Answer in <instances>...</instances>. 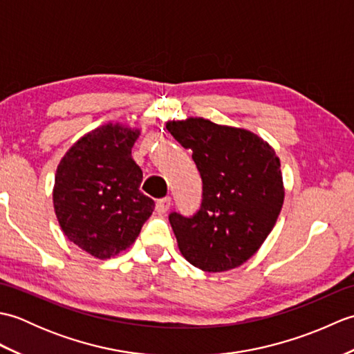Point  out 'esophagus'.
Here are the masks:
<instances>
[{
	"mask_svg": "<svg viewBox=\"0 0 354 354\" xmlns=\"http://www.w3.org/2000/svg\"><path fill=\"white\" fill-rule=\"evenodd\" d=\"M171 205V199L167 196V198H162V199H158L156 204H155V209L158 214H164L167 209L170 208Z\"/></svg>",
	"mask_w": 354,
	"mask_h": 354,
	"instance_id": "1",
	"label": "esophagus"
}]
</instances>
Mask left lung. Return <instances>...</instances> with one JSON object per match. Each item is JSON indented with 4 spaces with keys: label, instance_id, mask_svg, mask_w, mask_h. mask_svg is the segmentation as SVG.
<instances>
[{
    "label": "left lung",
    "instance_id": "left-lung-1",
    "mask_svg": "<svg viewBox=\"0 0 354 354\" xmlns=\"http://www.w3.org/2000/svg\"><path fill=\"white\" fill-rule=\"evenodd\" d=\"M165 127L192 150L204 190L193 217L169 216L179 251L205 272L242 266L281 212L284 184L275 150L257 133L202 117L171 120Z\"/></svg>",
    "mask_w": 354,
    "mask_h": 354
}]
</instances>
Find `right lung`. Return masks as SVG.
<instances>
[{"instance_id":"right-lung-1","label":"right lung","mask_w":354,"mask_h":354,"mask_svg":"<svg viewBox=\"0 0 354 354\" xmlns=\"http://www.w3.org/2000/svg\"><path fill=\"white\" fill-rule=\"evenodd\" d=\"M141 129L106 123L66 150L57 165L53 207L65 237L95 259L127 250L155 208L140 192L132 147Z\"/></svg>"}]
</instances>
